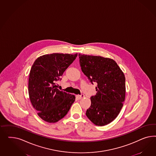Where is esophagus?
<instances>
[{
	"label": "esophagus",
	"mask_w": 156,
	"mask_h": 156,
	"mask_svg": "<svg viewBox=\"0 0 156 156\" xmlns=\"http://www.w3.org/2000/svg\"><path fill=\"white\" fill-rule=\"evenodd\" d=\"M84 97H85V95L83 94H82L80 95H77L76 96V98L78 99H82V98H83Z\"/></svg>",
	"instance_id": "1"
}]
</instances>
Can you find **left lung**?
<instances>
[{
  "mask_svg": "<svg viewBox=\"0 0 156 156\" xmlns=\"http://www.w3.org/2000/svg\"><path fill=\"white\" fill-rule=\"evenodd\" d=\"M81 70L90 82L97 83L86 115L97 126H104L118 116L125 98V77L113 59L78 54Z\"/></svg>",
  "mask_w": 156,
  "mask_h": 156,
  "instance_id": "left-lung-1",
  "label": "left lung"
}]
</instances>
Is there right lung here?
I'll use <instances>...</instances> for the list:
<instances>
[{
  "instance_id": "add662e5",
  "label": "right lung",
  "mask_w": 156,
  "mask_h": 156,
  "mask_svg": "<svg viewBox=\"0 0 156 156\" xmlns=\"http://www.w3.org/2000/svg\"><path fill=\"white\" fill-rule=\"evenodd\" d=\"M77 57V54L53 53L38 58L31 69L28 94L40 118L47 122H57L66 115L75 95L59 90L56 82Z\"/></svg>"
}]
</instances>
